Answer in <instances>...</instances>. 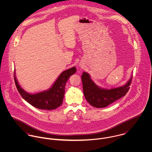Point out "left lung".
<instances>
[{"label":"left lung","instance_id":"left-lung-1","mask_svg":"<svg viewBox=\"0 0 152 152\" xmlns=\"http://www.w3.org/2000/svg\"><path fill=\"white\" fill-rule=\"evenodd\" d=\"M81 78L84 94L88 103L95 108H105L126 94L130 88L133 75L125 86L110 89L97 86L86 72L83 73Z\"/></svg>","mask_w":152,"mask_h":152}]
</instances>
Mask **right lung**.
<instances>
[{
    "mask_svg": "<svg viewBox=\"0 0 152 152\" xmlns=\"http://www.w3.org/2000/svg\"><path fill=\"white\" fill-rule=\"evenodd\" d=\"M76 71L75 66L65 70L60 75L51 88L35 94H30L22 89L15 77V71H14V79L19 92L28 103L36 108L53 110L62 104L65 93V84L69 77L75 74Z\"/></svg>",
    "mask_w": 152,
    "mask_h": 152,
    "instance_id": "obj_1",
    "label": "right lung"
}]
</instances>
